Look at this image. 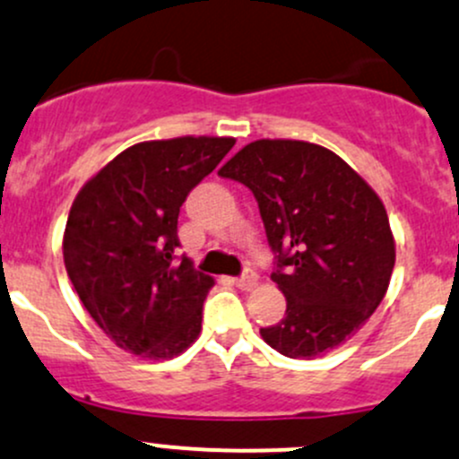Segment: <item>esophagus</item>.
Instances as JSON below:
<instances>
[{"mask_svg": "<svg viewBox=\"0 0 459 459\" xmlns=\"http://www.w3.org/2000/svg\"><path fill=\"white\" fill-rule=\"evenodd\" d=\"M257 281H259L257 273H255V270H250V268H246L242 273V277L238 279V286L242 288V290H253V288L257 286Z\"/></svg>", "mask_w": 459, "mask_h": 459, "instance_id": "1", "label": "esophagus"}]
</instances>
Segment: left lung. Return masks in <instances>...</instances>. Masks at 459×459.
Instances as JSON below:
<instances>
[{
	"label": "left lung",
	"instance_id": "left-lung-1",
	"mask_svg": "<svg viewBox=\"0 0 459 459\" xmlns=\"http://www.w3.org/2000/svg\"><path fill=\"white\" fill-rule=\"evenodd\" d=\"M221 178L259 204L286 297V316L259 334L288 359L336 350L374 315L389 288L395 244L374 189L343 158L303 141H255Z\"/></svg>",
	"mask_w": 459,
	"mask_h": 459
}]
</instances>
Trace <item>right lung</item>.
<instances>
[{
  "label": "right lung",
  "instance_id": "right-lung-1",
  "mask_svg": "<svg viewBox=\"0 0 459 459\" xmlns=\"http://www.w3.org/2000/svg\"><path fill=\"white\" fill-rule=\"evenodd\" d=\"M235 138L138 143L108 162L72 202L64 233L67 277L96 325L149 360L182 354L202 330L213 277L178 262V215Z\"/></svg>",
  "mask_w": 459,
  "mask_h": 459
}]
</instances>
